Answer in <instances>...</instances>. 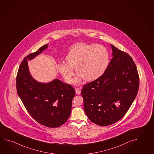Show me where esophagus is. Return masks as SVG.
Here are the masks:
<instances>
[{
    "label": "esophagus",
    "mask_w": 154,
    "mask_h": 154,
    "mask_svg": "<svg viewBox=\"0 0 154 154\" xmlns=\"http://www.w3.org/2000/svg\"><path fill=\"white\" fill-rule=\"evenodd\" d=\"M75 93L77 94H80L81 93V91L79 88H76L75 89Z\"/></svg>",
    "instance_id": "34e87169"
}]
</instances>
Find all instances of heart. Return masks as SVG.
Listing matches in <instances>:
<instances>
[{"instance_id":"b5f03b06","label":"heart","mask_w":154,"mask_h":154,"mask_svg":"<svg viewBox=\"0 0 154 154\" xmlns=\"http://www.w3.org/2000/svg\"><path fill=\"white\" fill-rule=\"evenodd\" d=\"M110 55L106 48L101 45L79 43L69 50L65 57L66 63H59L57 69L66 83L71 84L74 75L73 69L79 75L75 83L82 79L93 81L104 74L109 65Z\"/></svg>"}]
</instances>
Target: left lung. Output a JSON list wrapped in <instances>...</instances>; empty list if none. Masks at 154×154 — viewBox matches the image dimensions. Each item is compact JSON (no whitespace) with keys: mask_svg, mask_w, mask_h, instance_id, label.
<instances>
[{"mask_svg":"<svg viewBox=\"0 0 154 154\" xmlns=\"http://www.w3.org/2000/svg\"><path fill=\"white\" fill-rule=\"evenodd\" d=\"M113 57L99 79L84 85L81 91L85 112L92 122L107 126L128 111L138 93L139 77L128 54L111 45Z\"/></svg>","mask_w":154,"mask_h":154,"instance_id":"8db88e82","label":"left lung"}]
</instances>
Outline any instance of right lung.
<instances>
[{
  "label": "right lung",
  "instance_id": "right-lung-1",
  "mask_svg": "<svg viewBox=\"0 0 154 154\" xmlns=\"http://www.w3.org/2000/svg\"><path fill=\"white\" fill-rule=\"evenodd\" d=\"M47 47L48 45H44L22 60L16 76V89L26 109L37 122L49 128H56L69 119L75 91L71 85L57 79L44 84L32 77L27 60Z\"/></svg>",
  "mask_w": 154,
  "mask_h": 154
}]
</instances>
